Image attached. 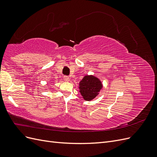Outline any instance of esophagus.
<instances>
[{
    "label": "esophagus",
    "mask_w": 157,
    "mask_h": 157,
    "mask_svg": "<svg viewBox=\"0 0 157 157\" xmlns=\"http://www.w3.org/2000/svg\"><path fill=\"white\" fill-rule=\"evenodd\" d=\"M63 79L64 80H65V81H69V77L68 76H64Z\"/></svg>",
    "instance_id": "esophagus-1"
}]
</instances>
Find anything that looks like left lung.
<instances>
[{
	"mask_svg": "<svg viewBox=\"0 0 157 157\" xmlns=\"http://www.w3.org/2000/svg\"><path fill=\"white\" fill-rule=\"evenodd\" d=\"M80 92L83 98L86 101H90L96 98L102 88L100 80L92 75H87L79 83Z\"/></svg>",
	"mask_w": 157,
	"mask_h": 157,
	"instance_id": "obj_1",
	"label": "left lung"
}]
</instances>
